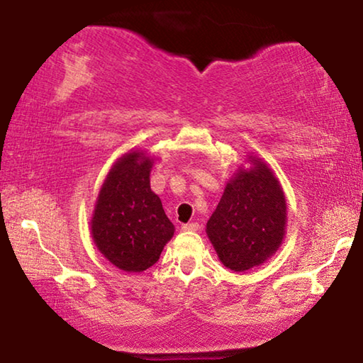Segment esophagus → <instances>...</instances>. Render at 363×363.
Here are the masks:
<instances>
[{
    "instance_id": "1",
    "label": "esophagus",
    "mask_w": 363,
    "mask_h": 363,
    "mask_svg": "<svg viewBox=\"0 0 363 363\" xmlns=\"http://www.w3.org/2000/svg\"><path fill=\"white\" fill-rule=\"evenodd\" d=\"M200 229V224L199 223H189V224H184L182 225V230H186V232H195V230H199Z\"/></svg>"
}]
</instances>
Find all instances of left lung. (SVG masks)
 I'll use <instances>...</instances> for the list:
<instances>
[{"instance_id":"obj_1","label":"left lung","mask_w":363,"mask_h":363,"mask_svg":"<svg viewBox=\"0 0 363 363\" xmlns=\"http://www.w3.org/2000/svg\"><path fill=\"white\" fill-rule=\"evenodd\" d=\"M230 177L206 235L227 269L245 272L261 266L280 248L286 227V200L274 171L250 157Z\"/></svg>"}]
</instances>
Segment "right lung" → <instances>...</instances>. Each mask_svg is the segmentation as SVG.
Returning a JSON list of instances; mask_svg holds the SVG:
<instances>
[{
  "label": "right lung",
  "mask_w": 363,
  "mask_h": 363,
  "mask_svg": "<svg viewBox=\"0 0 363 363\" xmlns=\"http://www.w3.org/2000/svg\"><path fill=\"white\" fill-rule=\"evenodd\" d=\"M153 160L125 153L104 181L91 219V233L106 259L125 272H143L158 261L174 225L150 189Z\"/></svg>",
  "instance_id": "add662e5"
}]
</instances>
